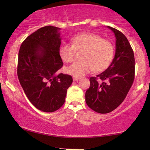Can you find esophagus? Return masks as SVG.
Wrapping results in <instances>:
<instances>
[{
	"mask_svg": "<svg viewBox=\"0 0 150 150\" xmlns=\"http://www.w3.org/2000/svg\"><path fill=\"white\" fill-rule=\"evenodd\" d=\"M73 80H74V81H77L78 80H80V77L73 76Z\"/></svg>",
	"mask_w": 150,
	"mask_h": 150,
	"instance_id": "obj_1",
	"label": "esophagus"
}]
</instances>
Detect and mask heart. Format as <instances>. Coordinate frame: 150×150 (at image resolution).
<instances>
[{
    "mask_svg": "<svg viewBox=\"0 0 150 150\" xmlns=\"http://www.w3.org/2000/svg\"><path fill=\"white\" fill-rule=\"evenodd\" d=\"M72 45L60 46V58L65 63L74 60L76 51H81V60L75 61L65 68L69 75L80 77L93 70L99 73L107 69L114 56V47L110 41L94 33H80L71 38Z\"/></svg>",
    "mask_w": 150,
    "mask_h": 150,
    "instance_id": "b5f03b06",
    "label": "heart"
}]
</instances>
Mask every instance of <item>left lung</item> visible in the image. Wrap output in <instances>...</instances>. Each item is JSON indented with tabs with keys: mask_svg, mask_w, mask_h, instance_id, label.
<instances>
[{
	"mask_svg": "<svg viewBox=\"0 0 150 150\" xmlns=\"http://www.w3.org/2000/svg\"><path fill=\"white\" fill-rule=\"evenodd\" d=\"M116 37V53L112 63L97 77H91L85 101L91 109L99 113L113 111L123 102L135 78L134 53L126 37L113 27ZM103 81L98 82V79Z\"/></svg>",
	"mask_w": 150,
	"mask_h": 150,
	"instance_id": "left-lung-1",
	"label": "left lung"
}]
</instances>
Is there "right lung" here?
<instances>
[{
	"label": "right lung",
	"mask_w": 150,
	"mask_h": 150,
	"mask_svg": "<svg viewBox=\"0 0 150 150\" xmlns=\"http://www.w3.org/2000/svg\"><path fill=\"white\" fill-rule=\"evenodd\" d=\"M60 28L42 27L30 34L20 46L18 77L26 96L40 111L53 112L65 101L73 82L70 75L56 73L63 65L60 58Z\"/></svg>",
	"instance_id": "add662e5"
}]
</instances>
